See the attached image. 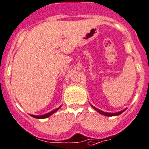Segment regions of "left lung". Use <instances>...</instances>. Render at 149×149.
<instances>
[{
    "mask_svg": "<svg viewBox=\"0 0 149 149\" xmlns=\"http://www.w3.org/2000/svg\"><path fill=\"white\" fill-rule=\"evenodd\" d=\"M91 107H92L94 108V109H95L96 111H97V112H100V113L102 114V115H105V116H117V115H120L121 113H123V112H124V111L126 109H123V110L120 111V112H116V113H109V112H103V111L100 110V109H97V108H96L95 107L92 106V105H91Z\"/></svg>",
    "mask_w": 149,
    "mask_h": 149,
    "instance_id": "1",
    "label": "left lung"
}]
</instances>
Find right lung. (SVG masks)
Masks as SVG:
<instances>
[{
  "instance_id": "obj_1",
  "label": "right lung",
  "mask_w": 149,
  "mask_h": 149,
  "mask_svg": "<svg viewBox=\"0 0 149 149\" xmlns=\"http://www.w3.org/2000/svg\"><path fill=\"white\" fill-rule=\"evenodd\" d=\"M61 107H59L58 108H56V109H55L54 110H52V112H49V113H47V114H45V115H39V116H37V115H31V117H33V118H37V119H45V118H48V117H49L50 115H52V114L55 113V112H57V111L58 110V109H60V108Z\"/></svg>"
}]
</instances>
